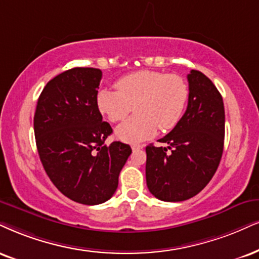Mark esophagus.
<instances>
[{"label":"esophagus","instance_id":"1","mask_svg":"<svg viewBox=\"0 0 259 259\" xmlns=\"http://www.w3.org/2000/svg\"><path fill=\"white\" fill-rule=\"evenodd\" d=\"M140 149H143V145H139V144L132 145V150H140Z\"/></svg>","mask_w":259,"mask_h":259}]
</instances>
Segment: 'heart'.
<instances>
[{
	"mask_svg": "<svg viewBox=\"0 0 259 259\" xmlns=\"http://www.w3.org/2000/svg\"><path fill=\"white\" fill-rule=\"evenodd\" d=\"M115 88L117 92H98V109L111 122H122L135 107L136 116L116 130L117 138L132 144L151 138L157 127L174 128L188 98V86L181 76L148 69L122 76Z\"/></svg>",
	"mask_w": 259,
	"mask_h": 259,
	"instance_id": "b5f03b06",
	"label": "heart"
}]
</instances>
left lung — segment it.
<instances>
[{
	"label": "left lung",
	"mask_w": 259,
	"mask_h": 259,
	"mask_svg": "<svg viewBox=\"0 0 259 259\" xmlns=\"http://www.w3.org/2000/svg\"><path fill=\"white\" fill-rule=\"evenodd\" d=\"M188 104L180 121L146 146V185L163 202H183L200 192L218 170L225 140V107L213 82L199 71L187 75Z\"/></svg>",
	"instance_id": "8db88e82"
}]
</instances>
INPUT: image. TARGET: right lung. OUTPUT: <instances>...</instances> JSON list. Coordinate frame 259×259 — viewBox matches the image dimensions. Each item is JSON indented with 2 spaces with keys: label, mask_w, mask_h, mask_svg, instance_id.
Wrapping results in <instances>:
<instances>
[{
  "label": "right lung",
  "mask_w": 259,
  "mask_h": 259,
  "mask_svg": "<svg viewBox=\"0 0 259 259\" xmlns=\"http://www.w3.org/2000/svg\"><path fill=\"white\" fill-rule=\"evenodd\" d=\"M102 71L75 67L53 78L38 98L34 137L44 170L69 199L97 205L113 197L132 152L105 139L113 133L97 105Z\"/></svg>",
  "instance_id": "1"
}]
</instances>
